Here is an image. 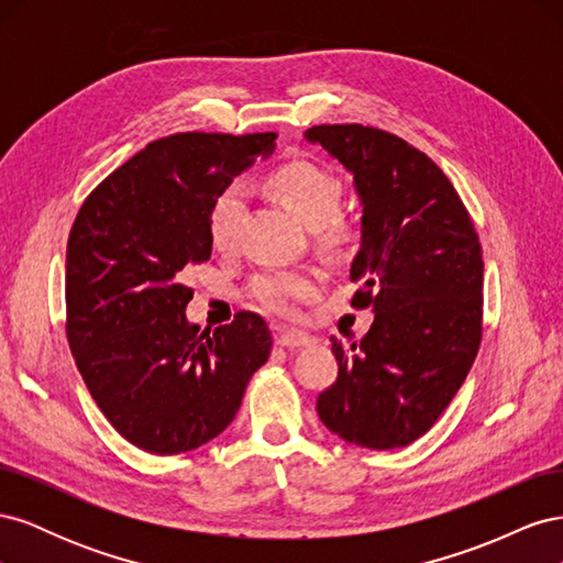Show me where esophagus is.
Returning a JSON list of instances; mask_svg holds the SVG:
<instances>
[{
    "mask_svg": "<svg viewBox=\"0 0 563 563\" xmlns=\"http://www.w3.org/2000/svg\"><path fill=\"white\" fill-rule=\"evenodd\" d=\"M308 343H310V338L302 335V333H279V335H277V345H282V347H286V350L305 347Z\"/></svg>",
    "mask_w": 563,
    "mask_h": 563,
    "instance_id": "1",
    "label": "esophagus"
}]
</instances>
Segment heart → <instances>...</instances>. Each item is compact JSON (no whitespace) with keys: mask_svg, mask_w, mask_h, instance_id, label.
Instances as JSON below:
<instances>
[{"mask_svg":"<svg viewBox=\"0 0 563 563\" xmlns=\"http://www.w3.org/2000/svg\"><path fill=\"white\" fill-rule=\"evenodd\" d=\"M269 187L275 190L284 207L298 216L305 225L319 232L321 242L329 246H340L352 240L354 228L343 216H338L343 187L340 180L323 172L310 162H291L282 166L269 178ZM244 185L232 183L213 201L209 216V236L218 251H228L234 246L236 228L244 211ZM314 291V275L305 269H275L251 282V298L263 310L294 317L298 312V302Z\"/></svg>","mask_w":563,"mask_h":563,"instance_id":"b5f03b06","label":"heart"}]
</instances>
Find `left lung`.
Returning a JSON list of instances; mask_svg holds the SVG:
<instances>
[{
  "label": "left lung",
  "instance_id": "left-lung-1",
  "mask_svg": "<svg viewBox=\"0 0 563 563\" xmlns=\"http://www.w3.org/2000/svg\"><path fill=\"white\" fill-rule=\"evenodd\" d=\"M354 178L362 246L350 279L371 308L362 343L331 338L338 380L317 399L350 444L389 451L428 432L455 397L482 343L484 261L455 187L424 152L362 124L305 131Z\"/></svg>",
  "mask_w": 563,
  "mask_h": 563
}]
</instances>
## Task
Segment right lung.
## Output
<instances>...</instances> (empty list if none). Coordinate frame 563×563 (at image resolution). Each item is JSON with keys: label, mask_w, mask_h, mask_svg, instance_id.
Wrapping results in <instances>:
<instances>
[{"label": "right lung", "mask_w": 563, "mask_h": 563, "mask_svg": "<svg viewBox=\"0 0 563 563\" xmlns=\"http://www.w3.org/2000/svg\"><path fill=\"white\" fill-rule=\"evenodd\" d=\"M277 133H174L150 143L81 203L67 240V343L93 401L133 446L199 449L223 432L269 356L263 317L199 331L185 267L211 258L209 216L269 157Z\"/></svg>", "instance_id": "1"}]
</instances>
